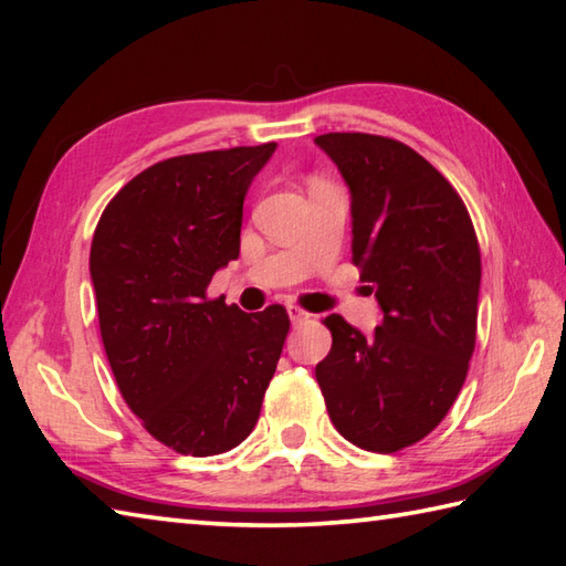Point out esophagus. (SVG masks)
I'll list each match as a JSON object with an SVG mask.
<instances>
[{
	"label": "esophagus",
	"mask_w": 566,
	"mask_h": 566,
	"mask_svg": "<svg viewBox=\"0 0 566 566\" xmlns=\"http://www.w3.org/2000/svg\"><path fill=\"white\" fill-rule=\"evenodd\" d=\"M286 314H290L292 323H302V321L311 318V314H306V311L298 308V306H286Z\"/></svg>",
	"instance_id": "1"
}]
</instances>
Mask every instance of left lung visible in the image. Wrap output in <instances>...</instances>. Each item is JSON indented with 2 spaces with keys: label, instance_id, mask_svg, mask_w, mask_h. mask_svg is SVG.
<instances>
[{
  "label": "left lung",
  "instance_id": "obj_1",
  "mask_svg": "<svg viewBox=\"0 0 566 566\" xmlns=\"http://www.w3.org/2000/svg\"><path fill=\"white\" fill-rule=\"evenodd\" d=\"M316 146L350 187L353 262L381 306L363 335L331 314V353L316 365L345 440L391 454L423 440L460 394L476 343L482 255L454 187L401 140L323 134Z\"/></svg>",
  "mask_w": 566,
  "mask_h": 566
}]
</instances>
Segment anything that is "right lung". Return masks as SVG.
<instances>
[{"label": "right lung", "instance_id": "add662e5", "mask_svg": "<svg viewBox=\"0 0 566 566\" xmlns=\"http://www.w3.org/2000/svg\"><path fill=\"white\" fill-rule=\"evenodd\" d=\"M276 143L177 155L106 203L90 250L102 343L124 401L155 440L211 457L243 442L290 333L286 308L209 298L240 252L243 199Z\"/></svg>", "mask_w": 566, "mask_h": 566}]
</instances>
